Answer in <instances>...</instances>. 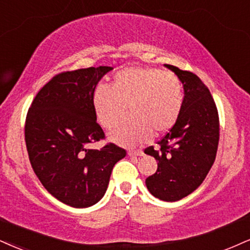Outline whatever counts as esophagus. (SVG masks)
Returning <instances> with one entry per match:
<instances>
[{
	"label": "esophagus",
	"instance_id": "esophagus-1",
	"mask_svg": "<svg viewBox=\"0 0 250 250\" xmlns=\"http://www.w3.org/2000/svg\"><path fill=\"white\" fill-rule=\"evenodd\" d=\"M129 156H143L144 152L142 149H137V150H129L128 151Z\"/></svg>",
	"mask_w": 250,
	"mask_h": 250
}]
</instances>
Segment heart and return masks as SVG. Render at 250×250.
<instances>
[{
	"mask_svg": "<svg viewBox=\"0 0 250 250\" xmlns=\"http://www.w3.org/2000/svg\"><path fill=\"white\" fill-rule=\"evenodd\" d=\"M93 108L102 127H114L125 113L130 116L109 133L121 146H136L174 125L184 104L182 81L172 72L154 67H128L114 76L112 87L99 85L93 92Z\"/></svg>",
	"mask_w": 250,
	"mask_h": 250,
	"instance_id": "b5f03b06",
	"label": "heart"
}]
</instances>
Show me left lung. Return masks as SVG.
I'll list each match as a JSON object with an SVG mask.
<instances>
[{
    "instance_id": "1",
    "label": "left lung",
    "mask_w": 250,
    "mask_h": 250,
    "mask_svg": "<svg viewBox=\"0 0 250 250\" xmlns=\"http://www.w3.org/2000/svg\"><path fill=\"white\" fill-rule=\"evenodd\" d=\"M184 87L182 112L169 133L149 146L146 155L155 157L157 171L146 179L150 193L164 201H177L201 185L215 161L219 144V115L215 102L199 77L164 64Z\"/></svg>"
}]
</instances>
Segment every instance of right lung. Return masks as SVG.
<instances>
[{
	"mask_svg": "<svg viewBox=\"0 0 250 250\" xmlns=\"http://www.w3.org/2000/svg\"><path fill=\"white\" fill-rule=\"evenodd\" d=\"M110 66L80 68L53 77L36 95L25 121V143L36 176L50 194L66 205L85 208L106 193L112 170L125 157L104 138L96 122L92 96Z\"/></svg>",
	"mask_w": 250,
	"mask_h": 250,
	"instance_id": "add662e5",
	"label": "right lung"
}]
</instances>
